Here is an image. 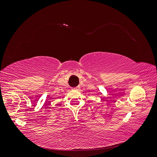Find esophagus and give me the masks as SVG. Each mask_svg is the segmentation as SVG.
<instances>
[{"instance_id": "esophagus-1", "label": "esophagus", "mask_w": 157, "mask_h": 157, "mask_svg": "<svg viewBox=\"0 0 157 157\" xmlns=\"http://www.w3.org/2000/svg\"><path fill=\"white\" fill-rule=\"evenodd\" d=\"M78 88H79V86H77V87L74 88V89H76V90H77V89H78Z\"/></svg>"}]
</instances>
